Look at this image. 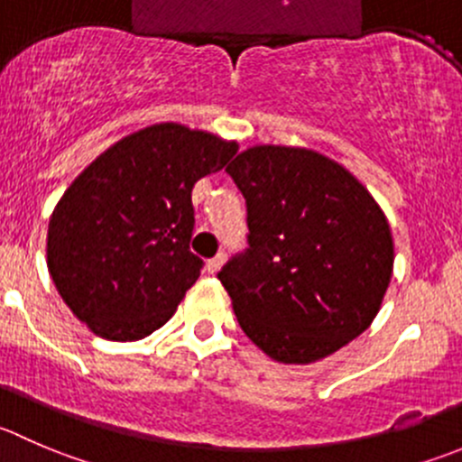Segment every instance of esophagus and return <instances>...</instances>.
Segmentation results:
<instances>
[{
    "instance_id": "esophagus-1",
    "label": "esophagus",
    "mask_w": 462,
    "mask_h": 462,
    "mask_svg": "<svg viewBox=\"0 0 462 462\" xmlns=\"http://www.w3.org/2000/svg\"><path fill=\"white\" fill-rule=\"evenodd\" d=\"M223 262H226V254H217V257L208 259V263H205V271H208L209 275H217V273L221 271Z\"/></svg>"
}]
</instances>
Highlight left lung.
I'll use <instances>...</instances> for the list:
<instances>
[{
	"mask_svg": "<svg viewBox=\"0 0 462 462\" xmlns=\"http://www.w3.org/2000/svg\"><path fill=\"white\" fill-rule=\"evenodd\" d=\"M248 205L245 254L223 266L244 334L277 364L327 359L373 325L393 277L391 226L343 164L254 144L226 169Z\"/></svg>",
	"mask_w": 462,
	"mask_h": 462,
	"instance_id": "8db88e82",
	"label": "left lung"
}]
</instances>
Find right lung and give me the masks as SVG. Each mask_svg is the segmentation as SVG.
<instances>
[{"mask_svg":"<svg viewBox=\"0 0 462 462\" xmlns=\"http://www.w3.org/2000/svg\"><path fill=\"white\" fill-rule=\"evenodd\" d=\"M236 149L160 122L112 144L67 187L49 218L47 268L92 334L140 340L176 313L203 266L189 250L191 189Z\"/></svg>","mask_w":462,"mask_h":462,"instance_id":"1","label":"right lung"}]
</instances>
